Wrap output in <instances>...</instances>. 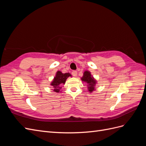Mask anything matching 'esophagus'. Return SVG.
I'll list each match as a JSON object with an SVG mask.
<instances>
[{"label":"esophagus","mask_w":146,"mask_h":146,"mask_svg":"<svg viewBox=\"0 0 146 146\" xmlns=\"http://www.w3.org/2000/svg\"><path fill=\"white\" fill-rule=\"evenodd\" d=\"M72 75L74 77H76L77 76V72L76 71V70H73V71L72 72Z\"/></svg>","instance_id":"esophagus-1"}]
</instances>
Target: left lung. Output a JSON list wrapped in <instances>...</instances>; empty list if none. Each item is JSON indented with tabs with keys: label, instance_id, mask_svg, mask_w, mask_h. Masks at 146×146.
<instances>
[{
	"label": "left lung",
	"instance_id": "1",
	"mask_svg": "<svg viewBox=\"0 0 146 146\" xmlns=\"http://www.w3.org/2000/svg\"><path fill=\"white\" fill-rule=\"evenodd\" d=\"M81 80L83 82H85L88 86V90L89 92L91 93L96 90V85H97V80L92 76L91 72L89 70H85L83 72V75L81 78Z\"/></svg>",
	"mask_w": 146,
	"mask_h": 146
}]
</instances>
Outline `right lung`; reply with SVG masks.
Here are the masks:
<instances>
[{
    "mask_svg": "<svg viewBox=\"0 0 146 146\" xmlns=\"http://www.w3.org/2000/svg\"><path fill=\"white\" fill-rule=\"evenodd\" d=\"M69 77H72V75L70 73H65L63 74L61 72L60 70H58L56 72L55 76L54 77L53 80L50 83V86H53L54 88V92H61V85H64L66 83V80Z\"/></svg>",
    "mask_w": 146,
    "mask_h": 146,
    "instance_id": "1",
    "label": "right lung"
}]
</instances>
